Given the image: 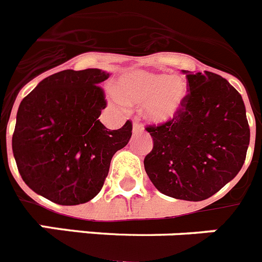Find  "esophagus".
Masks as SVG:
<instances>
[{
  "mask_svg": "<svg viewBox=\"0 0 262 262\" xmlns=\"http://www.w3.org/2000/svg\"><path fill=\"white\" fill-rule=\"evenodd\" d=\"M141 132H142V126H141L140 124L134 122V124H133V133L137 134V133H141Z\"/></svg>",
  "mask_w": 262,
  "mask_h": 262,
  "instance_id": "1",
  "label": "esophagus"
}]
</instances>
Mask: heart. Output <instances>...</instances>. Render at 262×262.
Returning a JSON list of instances; mask_svg holds the SVG:
<instances>
[{
	"label": "heart",
	"instance_id": "1",
	"mask_svg": "<svg viewBox=\"0 0 262 262\" xmlns=\"http://www.w3.org/2000/svg\"><path fill=\"white\" fill-rule=\"evenodd\" d=\"M189 87L178 75L130 69L122 73L108 91L111 103L117 108L142 105L143 116L154 124H166L175 120L185 107Z\"/></svg>",
	"mask_w": 262,
	"mask_h": 262
}]
</instances>
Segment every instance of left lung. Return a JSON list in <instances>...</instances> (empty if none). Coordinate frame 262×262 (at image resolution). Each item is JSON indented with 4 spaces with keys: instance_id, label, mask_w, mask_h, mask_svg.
<instances>
[{
    "instance_id": "8db88e82",
    "label": "left lung",
    "mask_w": 262,
    "mask_h": 262,
    "mask_svg": "<svg viewBox=\"0 0 262 262\" xmlns=\"http://www.w3.org/2000/svg\"><path fill=\"white\" fill-rule=\"evenodd\" d=\"M183 74L185 107L175 120L146 128L154 146L143 164L160 193L202 201L239 173L251 133L242 95L227 79L211 72Z\"/></svg>"
}]
</instances>
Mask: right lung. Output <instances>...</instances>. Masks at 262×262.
I'll return each instance as SVG.
<instances>
[{"instance_id":"1","label":"right lung","mask_w":262,"mask_h":262,"mask_svg":"<svg viewBox=\"0 0 262 262\" xmlns=\"http://www.w3.org/2000/svg\"><path fill=\"white\" fill-rule=\"evenodd\" d=\"M100 69L62 70L40 82L20 102L13 154L23 181L58 205L93 200L104 184L115 152L128 145L132 122L117 130L99 116L107 103Z\"/></svg>"}]
</instances>
